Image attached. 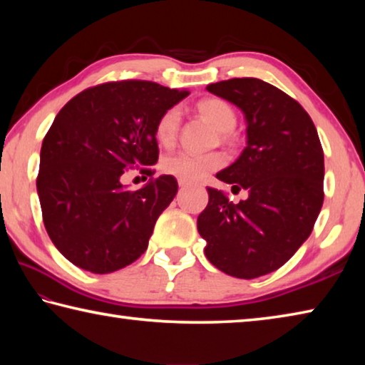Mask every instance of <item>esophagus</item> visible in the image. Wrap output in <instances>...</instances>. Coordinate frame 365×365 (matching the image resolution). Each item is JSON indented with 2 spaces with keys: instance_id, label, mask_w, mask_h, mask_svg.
Listing matches in <instances>:
<instances>
[{
  "instance_id": "obj_1",
  "label": "esophagus",
  "mask_w": 365,
  "mask_h": 365,
  "mask_svg": "<svg viewBox=\"0 0 365 365\" xmlns=\"http://www.w3.org/2000/svg\"><path fill=\"white\" fill-rule=\"evenodd\" d=\"M178 185H180V188L183 190V188H187V187H188V182H185V180H178Z\"/></svg>"
}]
</instances>
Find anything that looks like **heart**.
Masks as SVG:
<instances>
[{
    "mask_svg": "<svg viewBox=\"0 0 365 365\" xmlns=\"http://www.w3.org/2000/svg\"><path fill=\"white\" fill-rule=\"evenodd\" d=\"M197 113L206 120L212 123L215 128L224 132V137H228V132L237 125V114H235L230 104L219 100V98H206L197 103ZM178 127H180V110L170 108L164 110L154 127V137L158 143L163 146H170L177 140ZM224 164V158L219 153H177L168 156L163 163V169L168 174L174 175L185 182L202 180L209 172L217 170Z\"/></svg>",
    "mask_w": 365,
    "mask_h": 365,
    "instance_id": "b5f03b06",
    "label": "heart"
}]
</instances>
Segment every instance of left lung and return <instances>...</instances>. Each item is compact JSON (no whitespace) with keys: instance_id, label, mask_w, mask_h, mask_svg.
I'll return each instance as SVG.
<instances>
[{"instance_id":"obj_1","label":"left lung","mask_w":365,"mask_h":365,"mask_svg":"<svg viewBox=\"0 0 365 365\" xmlns=\"http://www.w3.org/2000/svg\"><path fill=\"white\" fill-rule=\"evenodd\" d=\"M207 91L243 110L246 148L217 178L248 191L238 205L207 188L197 217L209 262L237 279L280 269L311 235L324 205V150L301 104L264 80H222Z\"/></svg>"}]
</instances>
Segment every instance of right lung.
I'll return each instance as SVG.
<instances>
[{"mask_svg": "<svg viewBox=\"0 0 365 365\" xmlns=\"http://www.w3.org/2000/svg\"><path fill=\"white\" fill-rule=\"evenodd\" d=\"M188 95L148 80H120L90 86L59 110L43 138L36 191L49 238L77 267L110 274L146 251L177 180L160 175L127 190L120 178L133 168L154 174L156 122Z\"/></svg>", "mask_w": 365, "mask_h": 365, "instance_id": "add662e5", "label": "right lung"}]
</instances>
